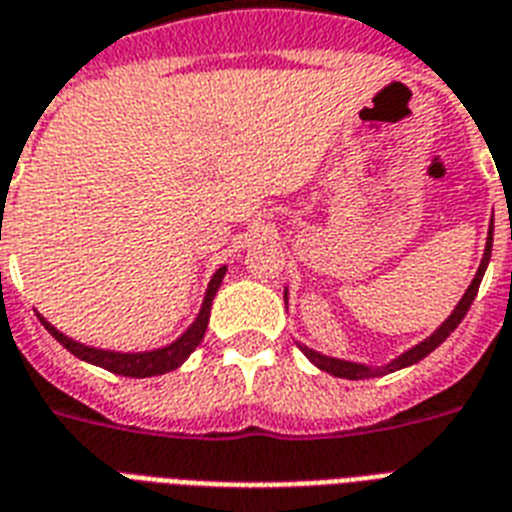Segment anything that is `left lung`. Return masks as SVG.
<instances>
[{
  "label": "left lung",
  "instance_id": "obj_1",
  "mask_svg": "<svg viewBox=\"0 0 512 512\" xmlns=\"http://www.w3.org/2000/svg\"><path fill=\"white\" fill-rule=\"evenodd\" d=\"M492 241H494V225H489V236H486V249H484V257H481V265H478L476 276H473V281H470V287L465 289V295H462L460 303L454 305L452 316H449V319H446L444 324L433 332V335L425 337L422 342H417L414 348L404 350L401 356H396L385 366H369V364H358V361H345V358L324 356V353L308 348V345H303V342H300V350H303L305 356L311 358V364L319 366L321 372L335 374V377H342V380H369V377H382V374L396 372V369L417 364V361H422L428 353H433V350L446 340V337L452 335L454 329L460 327V321L465 319V313L470 311V305H473V300H476L478 295V287H481V279H484L486 265H489V257H492ZM284 303H287V289H284Z\"/></svg>",
  "mask_w": 512,
  "mask_h": 512
}]
</instances>
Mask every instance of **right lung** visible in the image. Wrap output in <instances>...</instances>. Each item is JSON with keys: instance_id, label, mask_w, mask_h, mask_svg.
I'll return each instance as SVG.
<instances>
[{"instance_id": "obj_1", "label": "right lung", "mask_w": 512, "mask_h": 512, "mask_svg": "<svg viewBox=\"0 0 512 512\" xmlns=\"http://www.w3.org/2000/svg\"><path fill=\"white\" fill-rule=\"evenodd\" d=\"M225 271L228 268H217L215 276L209 279V287L204 292V303L199 308V316L193 319V324L185 329L183 335L177 337L175 342L170 345H164V348H154V350H143V353H119V350H103V348H90V345H82V342L71 340L68 335L58 332V329L52 327L50 321L42 319V327L50 332L55 340L63 345L66 350H71L76 358H82L87 364H95L100 369H108V372L114 374H122V377H156V374H167L172 369L183 364L185 358L191 356L196 345L201 342L204 332H207V324H209V311H212V300H215L217 289L223 284L225 279Z\"/></svg>"}]
</instances>
